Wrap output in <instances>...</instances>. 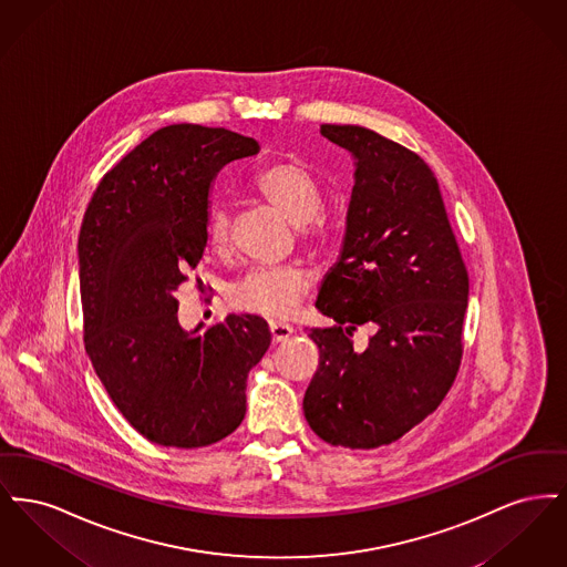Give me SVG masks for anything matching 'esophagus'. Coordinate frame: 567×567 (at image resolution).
Wrapping results in <instances>:
<instances>
[{"label":"esophagus","mask_w":567,"mask_h":567,"mask_svg":"<svg viewBox=\"0 0 567 567\" xmlns=\"http://www.w3.org/2000/svg\"><path fill=\"white\" fill-rule=\"evenodd\" d=\"M270 333L271 342H274V344H278V342H285V340H289V338L293 336V327H291V324L270 321Z\"/></svg>","instance_id":"esophagus-1"}]
</instances>
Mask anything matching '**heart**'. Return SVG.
<instances>
[{"mask_svg":"<svg viewBox=\"0 0 567 567\" xmlns=\"http://www.w3.org/2000/svg\"><path fill=\"white\" fill-rule=\"evenodd\" d=\"M252 189L274 210L296 225L303 243H324L323 189L308 165L297 159L270 163L255 176ZM206 243L215 255H225L229 250L231 213L220 204L208 213ZM306 291L308 278L297 268H255L246 271L229 289V301L234 308L248 315L287 319Z\"/></svg>","mask_w":567,"mask_h":567,"instance_id":"obj_1","label":"heart"}]
</instances>
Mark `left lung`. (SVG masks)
Returning <instances> with one entry per match:
<instances>
[{"label":"left lung","instance_id":"8db88e82","mask_svg":"<svg viewBox=\"0 0 567 567\" xmlns=\"http://www.w3.org/2000/svg\"><path fill=\"white\" fill-rule=\"evenodd\" d=\"M354 159L338 261L317 308L333 327L310 329L321 361L303 395L312 432L344 449L400 440L444 400L461 363L470 278L430 165L359 125H321ZM375 333L354 348L351 333Z\"/></svg>","mask_w":567,"mask_h":567}]
</instances>
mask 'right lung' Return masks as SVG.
Returning <instances> with one entry per match:
<instances>
[{"label":"right lung","instance_id":"right-lung-1","mask_svg":"<svg viewBox=\"0 0 567 567\" xmlns=\"http://www.w3.org/2000/svg\"><path fill=\"white\" fill-rule=\"evenodd\" d=\"M257 153L223 127L167 125L110 169L82 218L84 349L118 412L155 444L199 449L234 432L248 372L270 347L255 315L183 329L176 299L206 248L216 174Z\"/></svg>","mask_w":567,"mask_h":567}]
</instances>
